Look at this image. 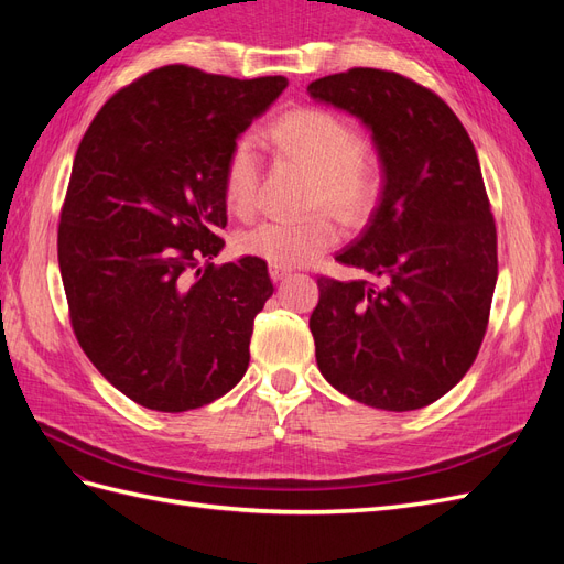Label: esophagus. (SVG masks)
<instances>
[{
  "label": "esophagus",
  "instance_id": "1",
  "mask_svg": "<svg viewBox=\"0 0 564 564\" xmlns=\"http://www.w3.org/2000/svg\"><path fill=\"white\" fill-rule=\"evenodd\" d=\"M289 275V268H280V265H270V278L275 280V282H280V280H284Z\"/></svg>",
  "mask_w": 564,
  "mask_h": 564
}]
</instances>
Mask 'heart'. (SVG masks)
Wrapping results in <instances>:
<instances>
[{
    "label": "heart",
    "instance_id": "b5f03b06",
    "mask_svg": "<svg viewBox=\"0 0 564 564\" xmlns=\"http://www.w3.org/2000/svg\"><path fill=\"white\" fill-rule=\"evenodd\" d=\"M282 158L311 176V207H327L344 224H360L381 197V169L365 152V141L348 119L324 108H299L270 127ZM224 199L230 214L249 216L259 202V164L249 143H237L224 166ZM338 242L327 214L305 220H263L237 235V249L270 265L299 268L317 261Z\"/></svg>",
    "mask_w": 564,
    "mask_h": 564
}]
</instances>
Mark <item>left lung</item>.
Masks as SVG:
<instances>
[{
    "instance_id": "1",
    "label": "left lung",
    "mask_w": 564,
    "mask_h": 564,
    "mask_svg": "<svg viewBox=\"0 0 564 564\" xmlns=\"http://www.w3.org/2000/svg\"><path fill=\"white\" fill-rule=\"evenodd\" d=\"M308 94L362 119L386 174L362 235L336 253L381 286L317 278V367L367 406L433 404L475 362L499 275L475 145L445 100L398 73L352 67L311 82Z\"/></svg>"
}]
</instances>
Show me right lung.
I'll return each instance as SVG.
<instances>
[{
  "instance_id": "right-lung-1",
  "label": "right lung",
  "mask_w": 564,
  "mask_h": 564,
  "mask_svg": "<svg viewBox=\"0 0 564 564\" xmlns=\"http://www.w3.org/2000/svg\"><path fill=\"white\" fill-rule=\"evenodd\" d=\"M284 89V77L164 65L119 89L84 133L61 209V278L82 350L135 404L187 412L245 377L272 282L253 256L212 263L226 245L224 166Z\"/></svg>"
}]
</instances>
